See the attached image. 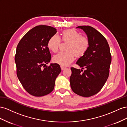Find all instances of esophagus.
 <instances>
[{
  "mask_svg": "<svg viewBox=\"0 0 127 127\" xmlns=\"http://www.w3.org/2000/svg\"><path fill=\"white\" fill-rule=\"evenodd\" d=\"M61 70H65L66 68V67H64V66H61Z\"/></svg>",
  "mask_w": 127,
  "mask_h": 127,
  "instance_id": "1",
  "label": "esophagus"
}]
</instances>
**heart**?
Listing matches in <instances>:
<instances>
[{
  "label": "heart",
  "mask_w": 127,
  "mask_h": 127,
  "mask_svg": "<svg viewBox=\"0 0 127 127\" xmlns=\"http://www.w3.org/2000/svg\"><path fill=\"white\" fill-rule=\"evenodd\" d=\"M62 40L63 41L68 42L66 48L67 51L60 52L54 55L53 59L54 62L61 66L68 65L74 59V53L78 57L82 56L89 48V42L88 38L82 37L74 29L63 31L62 33ZM60 43V37L55 34L49 39L48 48L52 52L55 53L59 49Z\"/></svg>",
  "instance_id": "obj_1"
}]
</instances>
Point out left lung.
Wrapping results in <instances>:
<instances>
[{"label":"left lung","instance_id":"8db88e82","mask_svg":"<svg viewBox=\"0 0 127 127\" xmlns=\"http://www.w3.org/2000/svg\"><path fill=\"white\" fill-rule=\"evenodd\" d=\"M76 28L86 33L89 46L76 63L82 69L85 68V70L71 68L70 86L76 94L88 97L98 93L108 77L112 60L110 49L106 39L95 29L88 25Z\"/></svg>","mask_w":127,"mask_h":127}]
</instances>
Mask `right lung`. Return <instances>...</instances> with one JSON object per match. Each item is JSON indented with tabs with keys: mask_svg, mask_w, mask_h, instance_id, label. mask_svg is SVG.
<instances>
[{
	"mask_svg": "<svg viewBox=\"0 0 127 127\" xmlns=\"http://www.w3.org/2000/svg\"><path fill=\"white\" fill-rule=\"evenodd\" d=\"M56 32L53 27L38 25L29 31L17 45L15 56L17 76L31 95L40 97L51 93L61 71L57 63L46 66L51 60L47 43Z\"/></svg>",
	"mask_w": 127,
	"mask_h": 127,
	"instance_id": "1",
	"label": "right lung"
}]
</instances>
